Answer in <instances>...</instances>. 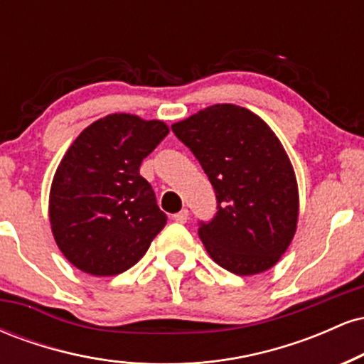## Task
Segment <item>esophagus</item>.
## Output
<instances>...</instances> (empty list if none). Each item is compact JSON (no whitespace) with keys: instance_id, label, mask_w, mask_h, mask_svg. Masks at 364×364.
Returning <instances> with one entry per match:
<instances>
[{"instance_id":"1","label":"esophagus","mask_w":364,"mask_h":364,"mask_svg":"<svg viewBox=\"0 0 364 364\" xmlns=\"http://www.w3.org/2000/svg\"><path fill=\"white\" fill-rule=\"evenodd\" d=\"M173 219L176 220V223H179V224H185L186 220H188V210H186V208H183V210H179L178 214H174Z\"/></svg>"}]
</instances>
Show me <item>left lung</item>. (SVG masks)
Masks as SVG:
<instances>
[{
    "mask_svg": "<svg viewBox=\"0 0 364 364\" xmlns=\"http://www.w3.org/2000/svg\"><path fill=\"white\" fill-rule=\"evenodd\" d=\"M171 129L214 186L215 215L198 223L212 260L236 275L274 267L296 232L298 186L272 129L235 104H215Z\"/></svg>",
    "mask_w": 364,
    "mask_h": 364,
    "instance_id": "8db88e82",
    "label": "left lung"
}]
</instances>
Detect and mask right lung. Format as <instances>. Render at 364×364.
<instances>
[{
	"mask_svg": "<svg viewBox=\"0 0 364 364\" xmlns=\"http://www.w3.org/2000/svg\"><path fill=\"white\" fill-rule=\"evenodd\" d=\"M162 121L109 114L87 127L63 157L49 219L66 260L85 274L118 275L144 257L168 217L140 164L164 140Z\"/></svg>",
	"mask_w": 364,
	"mask_h": 364,
	"instance_id": "obj_1",
	"label": "right lung"
}]
</instances>
